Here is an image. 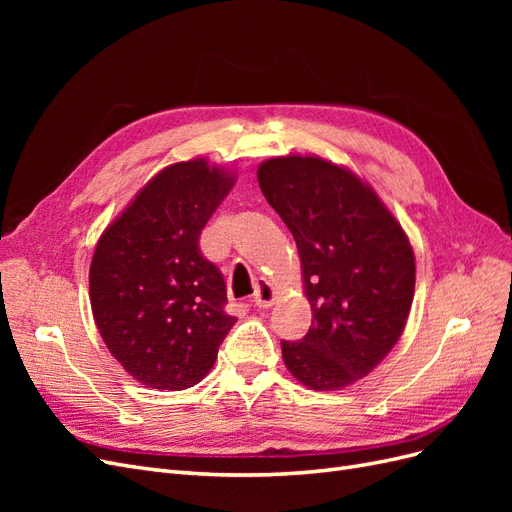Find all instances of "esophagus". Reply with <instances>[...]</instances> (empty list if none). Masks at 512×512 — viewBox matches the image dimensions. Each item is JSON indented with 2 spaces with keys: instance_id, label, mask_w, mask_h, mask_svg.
Instances as JSON below:
<instances>
[{
  "instance_id": "1",
  "label": "esophagus",
  "mask_w": 512,
  "mask_h": 512,
  "mask_svg": "<svg viewBox=\"0 0 512 512\" xmlns=\"http://www.w3.org/2000/svg\"><path fill=\"white\" fill-rule=\"evenodd\" d=\"M273 303H275V288L271 286V282L260 280L254 292V305L260 309H269Z\"/></svg>"
}]
</instances>
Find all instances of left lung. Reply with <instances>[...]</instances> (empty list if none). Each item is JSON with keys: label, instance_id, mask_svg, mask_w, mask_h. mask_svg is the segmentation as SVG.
Wrapping results in <instances>:
<instances>
[{"label": "left lung", "instance_id": "8db88e82", "mask_svg": "<svg viewBox=\"0 0 512 512\" xmlns=\"http://www.w3.org/2000/svg\"><path fill=\"white\" fill-rule=\"evenodd\" d=\"M258 185L290 228L303 269L312 327L282 342L290 374L314 391L367 376L406 329L414 252L395 215L352 170L316 156L258 166Z\"/></svg>", "mask_w": 512, "mask_h": 512}]
</instances>
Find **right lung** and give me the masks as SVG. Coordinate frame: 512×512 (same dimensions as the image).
Instances as JSON below:
<instances>
[{
  "mask_svg": "<svg viewBox=\"0 0 512 512\" xmlns=\"http://www.w3.org/2000/svg\"><path fill=\"white\" fill-rule=\"evenodd\" d=\"M235 175L198 158L170 164L134 196L96 245L89 301L104 344L149 389L203 380L235 324L226 282L198 237Z\"/></svg>",
  "mask_w": 512,
  "mask_h": 512,
  "instance_id": "add662e5",
  "label": "right lung"
}]
</instances>
